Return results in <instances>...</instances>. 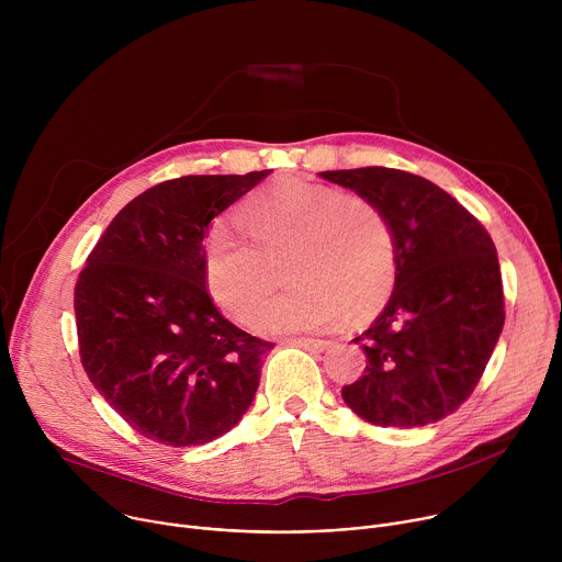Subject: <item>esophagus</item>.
<instances>
[{
    "label": "esophagus",
    "mask_w": 562,
    "mask_h": 562,
    "mask_svg": "<svg viewBox=\"0 0 562 562\" xmlns=\"http://www.w3.org/2000/svg\"><path fill=\"white\" fill-rule=\"evenodd\" d=\"M284 345H293V347H308V349H317L323 351L331 345V340H325V338H286Z\"/></svg>",
    "instance_id": "1"
}]
</instances>
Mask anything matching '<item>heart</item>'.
<instances>
[{"label": "heart", "mask_w": 562, "mask_h": 562, "mask_svg": "<svg viewBox=\"0 0 562 562\" xmlns=\"http://www.w3.org/2000/svg\"><path fill=\"white\" fill-rule=\"evenodd\" d=\"M245 226L215 224L202 243L211 295L239 323H251L273 286L266 256L293 249L289 276L297 280L258 315L265 334L327 327L345 315L373 311L395 278V233L369 198L336 187L284 178L258 191L243 211Z\"/></svg>", "instance_id": "b5f03b06"}]
</instances>
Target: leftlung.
<instances>
[{
	"label": "left lung",
	"mask_w": 562,
	"mask_h": 562,
	"mask_svg": "<svg viewBox=\"0 0 562 562\" xmlns=\"http://www.w3.org/2000/svg\"><path fill=\"white\" fill-rule=\"evenodd\" d=\"M373 200L395 233V286L353 342L364 373L345 403L378 427H425L453 414L485 373L505 325L494 239L434 182L397 169L325 171Z\"/></svg>",
	"instance_id": "obj_1"
}]
</instances>
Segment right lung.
I'll return each instance as SVG.
<instances>
[{"instance_id": "right-lung-1", "label": "right lung", "mask_w": 562, "mask_h": 562, "mask_svg": "<svg viewBox=\"0 0 562 562\" xmlns=\"http://www.w3.org/2000/svg\"><path fill=\"white\" fill-rule=\"evenodd\" d=\"M269 171L184 176L131 200L75 284L79 358L106 403L148 440L193 447L239 423L276 347L220 313L202 243L215 215Z\"/></svg>"}]
</instances>
